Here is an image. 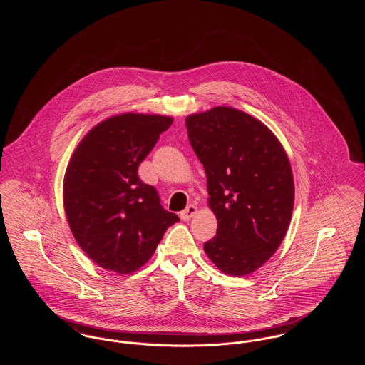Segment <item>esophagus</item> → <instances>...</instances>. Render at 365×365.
Masks as SVG:
<instances>
[{"label": "esophagus", "instance_id": "esophagus-1", "mask_svg": "<svg viewBox=\"0 0 365 365\" xmlns=\"http://www.w3.org/2000/svg\"><path fill=\"white\" fill-rule=\"evenodd\" d=\"M197 212H198V208L195 205H188L187 208L180 213V216H181L182 220H190Z\"/></svg>", "mask_w": 365, "mask_h": 365}]
</instances>
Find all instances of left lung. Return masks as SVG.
I'll return each mask as SVG.
<instances>
[{"label": "left lung", "instance_id": "left-lung-1", "mask_svg": "<svg viewBox=\"0 0 365 365\" xmlns=\"http://www.w3.org/2000/svg\"><path fill=\"white\" fill-rule=\"evenodd\" d=\"M185 125L217 219L204 250L225 274L255 272L277 252L291 222L295 188L288 156L262 122L230 106L190 115Z\"/></svg>", "mask_w": 365, "mask_h": 365}]
</instances>
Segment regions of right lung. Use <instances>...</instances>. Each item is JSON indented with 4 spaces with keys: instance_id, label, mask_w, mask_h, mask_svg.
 Here are the masks:
<instances>
[{
    "instance_id": "add662e5",
    "label": "right lung",
    "mask_w": 365,
    "mask_h": 365,
    "mask_svg": "<svg viewBox=\"0 0 365 365\" xmlns=\"http://www.w3.org/2000/svg\"><path fill=\"white\" fill-rule=\"evenodd\" d=\"M171 116L122 113L94 126L67 165L63 204L71 233L97 265L130 274L149 260L180 217L160 205L138 168Z\"/></svg>"
}]
</instances>
